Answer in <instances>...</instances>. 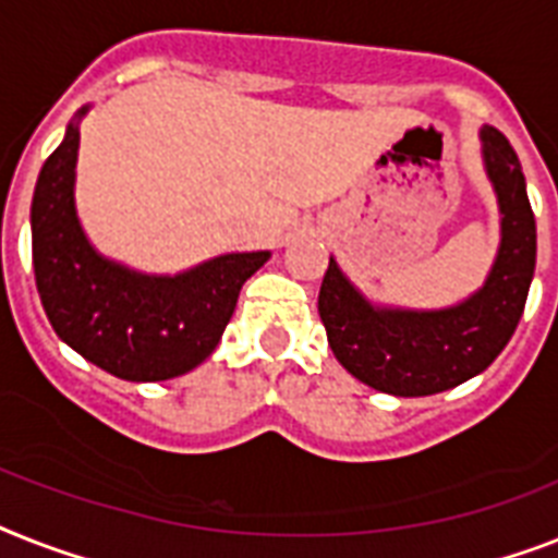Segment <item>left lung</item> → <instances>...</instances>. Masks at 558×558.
<instances>
[{
  "label": "left lung",
  "instance_id": "left-lung-1",
  "mask_svg": "<svg viewBox=\"0 0 558 558\" xmlns=\"http://www.w3.org/2000/svg\"><path fill=\"white\" fill-rule=\"evenodd\" d=\"M482 160L499 203L501 240L487 278L444 310L373 303L329 257L318 312L335 357L366 387L389 396H436L484 373L524 312L536 269V220L522 162L501 131L482 125Z\"/></svg>",
  "mask_w": 558,
  "mask_h": 558
}]
</instances>
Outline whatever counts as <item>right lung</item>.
Returning a JSON list of instances; mask_svg holds the SVG:
<instances>
[{
  "mask_svg": "<svg viewBox=\"0 0 558 558\" xmlns=\"http://www.w3.org/2000/svg\"><path fill=\"white\" fill-rule=\"evenodd\" d=\"M83 106L45 160L31 203L36 289L53 332L122 381H169L215 352L238 294L271 252H232L148 275L111 260L76 215V151Z\"/></svg>",
  "mask_w": 558,
  "mask_h": 558,
  "instance_id": "1",
  "label": "right lung"
}]
</instances>
